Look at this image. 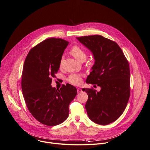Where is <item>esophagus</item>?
Returning a JSON list of instances; mask_svg holds the SVG:
<instances>
[{"instance_id":"1","label":"esophagus","mask_w":150,"mask_h":150,"mask_svg":"<svg viewBox=\"0 0 150 150\" xmlns=\"http://www.w3.org/2000/svg\"><path fill=\"white\" fill-rule=\"evenodd\" d=\"M77 91H78V93H79V92H82V89H81V88H77Z\"/></svg>"}]
</instances>
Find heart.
<instances>
[{"mask_svg": "<svg viewBox=\"0 0 150 150\" xmlns=\"http://www.w3.org/2000/svg\"><path fill=\"white\" fill-rule=\"evenodd\" d=\"M70 53L79 62L83 59H86V55L85 51L78 45H75L71 48ZM68 80L70 83L75 85H79L82 82V76L77 74H72L70 75Z\"/></svg>", "mask_w": 150, "mask_h": 150, "instance_id": "b5f03b06", "label": "heart"}]
</instances>
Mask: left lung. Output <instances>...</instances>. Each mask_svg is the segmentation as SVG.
I'll return each mask as SVG.
<instances>
[{
	"label": "left lung",
	"mask_w": 150,
	"mask_h": 150,
	"mask_svg": "<svg viewBox=\"0 0 150 150\" xmlns=\"http://www.w3.org/2000/svg\"><path fill=\"white\" fill-rule=\"evenodd\" d=\"M76 39L92 53L95 62L87 83L96 84L100 91L83 88L88 95L85 105L93 122L108 125L124 112L130 95V71L128 61L118 45L101 35Z\"/></svg>",
	"instance_id": "8db88e82"
}]
</instances>
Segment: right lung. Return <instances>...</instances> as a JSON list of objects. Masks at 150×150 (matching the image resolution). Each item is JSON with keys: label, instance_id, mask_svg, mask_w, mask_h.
<instances>
[{"label": "right lung", "instance_id": "1", "mask_svg": "<svg viewBox=\"0 0 150 150\" xmlns=\"http://www.w3.org/2000/svg\"><path fill=\"white\" fill-rule=\"evenodd\" d=\"M68 44L61 38L47 39L30 50L24 62L21 84L25 103L33 117L46 125L64 122L69 115V105L77 94L71 84L59 89L51 85Z\"/></svg>", "mask_w": 150, "mask_h": 150}]
</instances>
